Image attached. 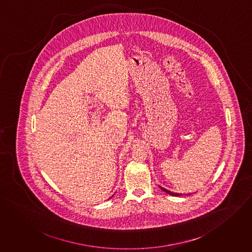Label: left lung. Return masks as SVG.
Wrapping results in <instances>:
<instances>
[{"label":"left lung","instance_id":"8db88e82","mask_svg":"<svg viewBox=\"0 0 252 252\" xmlns=\"http://www.w3.org/2000/svg\"><path fill=\"white\" fill-rule=\"evenodd\" d=\"M163 191H165L166 193H168V194H170V195L172 196H180L181 194L180 193H175V192H171V191H169V190H167V189H163V188H161V187H159Z\"/></svg>","mask_w":252,"mask_h":252}]
</instances>
